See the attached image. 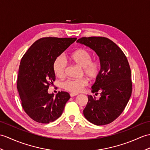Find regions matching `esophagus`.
Wrapping results in <instances>:
<instances>
[{
    "label": "esophagus",
    "instance_id": "obj_1",
    "mask_svg": "<svg viewBox=\"0 0 150 150\" xmlns=\"http://www.w3.org/2000/svg\"><path fill=\"white\" fill-rule=\"evenodd\" d=\"M77 95V94H75V93H70V96L71 97H74L75 96Z\"/></svg>",
    "mask_w": 150,
    "mask_h": 150
}]
</instances>
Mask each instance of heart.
Segmentation results:
<instances>
[{
	"mask_svg": "<svg viewBox=\"0 0 150 150\" xmlns=\"http://www.w3.org/2000/svg\"><path fill=\"white\" fill-rule=\"evenodd\" d=\"M69 57L76 65L82 68L83 74L90 79H95L99 75L100 71L99 62L92 60V55L88 50L79 48L72 52ZM66 68L67 62L64 57H57L54 63V71L55 75L58 77H62L65 75ZM88 84V80L86 79H68L62 83V87L69 92L78 93L81 92Z\"/></svg>",
	"mask_w": 150,
	"mask_h": 150,
	"instance_id": "obj_1",
	"label": "heart"
}]
</instances>
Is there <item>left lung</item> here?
<instances>
[{
  "label": "left lung",
  "instance_id": "obj_1",
  "mask_svg": "<svg viewBox=\"0 0 150 150\" xmlns=\"http://www.w3.org/2000/svg\"><path fill=\"white\" fill-rule=\"evenodd\" d=\"M76 42L91 48L99 57L101 69L83 110L86 120L96 125L112 122L122 113L132 94L131 70L127 57L112 41L104 37H83Z\"/></svg>",
  "mask_w": 150,
  "mask_h": 150
}]
</instances>
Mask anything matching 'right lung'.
Returning <instances> with one entry per match:
<instances>
[{"mask_svg": "<svg viewBox=\"0 0 150 150\" xmlns=\"http://www.w3.org/2000/svg\"><path fill=\"white\" fill-rule=\"evenodd\" d=\"M76 38H43L35 41L20 61L17 89L23 110L31 119L49 123L61 116L69 93L48 92L55 80L54 63Z\"/></svg>", "mask_w": 150, "mask_h": 150, "instance_id": "add662e5", "label": "right lung"}]
</instances>
